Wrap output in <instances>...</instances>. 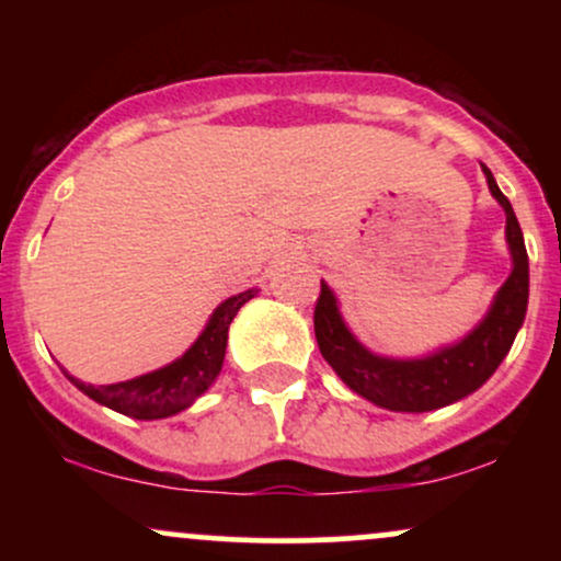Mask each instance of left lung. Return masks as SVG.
I'll list each match as a JSON object with an SVG mask.
<instances>
[{
	"instance_id": "left-lung-1",
	"label": "left lung",
	"mask_w": 561,
	"mask_h": 561,
	"mask_svg": "<svg viewBox=\"0 0 561 561\" xmlns=\"http://www.w3.org/2000/svg\"><path fill=\"white\" fill-rule=\"evenodd\" d=\"M482 173H485L488 190L506 214L512 274L499 287L480 324L465 337L420 358L379 356L358 343L356 334L347 330L337 298L330 285L321 282V295L317 311H313V332H317L321 356L347 388L379 409L422 414V411H435L461 401L491 379L523 327L527 295H530V263H527L525 237L512 203L499 190L491 169L482 165Z\"/></svg>"
}]
</instances>
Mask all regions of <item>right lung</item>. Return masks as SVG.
<instances>
[{"mask_svg": "<svg viewBox=\"0 0 561 561\" xmlns=\"http://www.w3.org/2000/svg\"><path fill=\"white\" fill-rule=\"evenodd\" d=\"M255 295H259V289L253 287L224 300L210 313L208 324L197 334L195 343L186 347L176 362L160 366L156 371L113 385H87L68 375L66 369L62 371L83 396L118 411V414L134 416V420H165V416L190 409L216 382L224 366V356H227L229 324L244 302Z\"/></svg>", "mask_w": 561, "mask_h": 561, "instance_id": "obj_1", "label": "right lung"}]
</instances>
